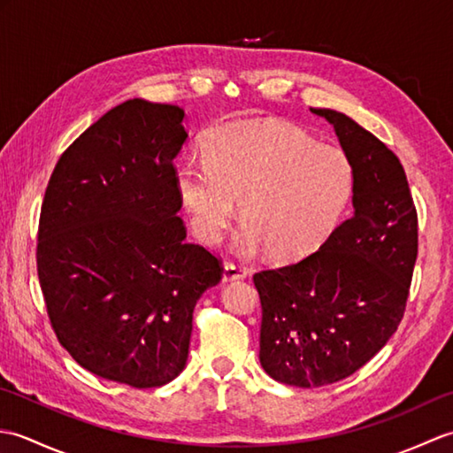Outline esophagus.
<instances>
[{"instance_id":"1","label":"esophagus","mask_w":453,"mask_h":453,"mask_svg":"<svg viewBox=\"0 0 453 453\" xmlns=\"http://www.w3.org/2000/svg\"><path fill=\"white\" fill-rule=\"evenodd\" d=\"M247 274H249V271L243 265L226 263L224 265V274H221V278H224V282H232V280H242V278H245Z\"/></svg>"}]
</instances>
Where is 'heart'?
Wrapping results in <instances>:
<instances>
[{"label": "heart", "mask_w": 453, "mask_h": 453, "mask_svg": "<svg viewBox=\"0 0 453 453\" xmlns=\"http://www.w3.org/2000/svg\"><path fill=\"white\" fill-rule=\"evenodd\" d=\"M204 159H182L175 182L192 227L210 245L224 237L242 202L239 251L268 245L278 257L307 253L333 232L352 196L346 151L292 122L221 124L206 140Z\"/></svg>", "instance_id": "heart-1"}]
</instances>
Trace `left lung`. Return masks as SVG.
Listing matches in <instances>:
<instances>
[{
    "label": "left lung",
    "instance_id": "1",
    "mask_svg": "<svg viewBox=\"0 0 453 453\" xmlns=\"http://www.w3.org/2000/svg\"><path fill=\"white\" fill-rule=\"evenodd\" d=\"M310 111L333 124L352 161L354 211L319 251L253 276L261 365L296 388L349 378L386 346L405 313L418 251L417 210L395 153L342 112Z\"/></svg>",
    "mask_w": 453,
    "mask_h": 453
}]
</instances>
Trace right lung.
I'll return each mask as SVG.
<instances>
[{
	"mask_svg": "<svg viewBox=\"0 0 453 453\" xmlns=\"http://www.w3.org/2000/svg\"><path fill=\"white\" fill-rule=\"evenodd\" d=\"M182 120L177 104L111 109L58 159L41 208L36 268L58 341L81 368L136 389L185 368L192 311L224 271L177 216Z\"/></svg>",
	"mask_w": 453,
	"mask_h": 453,
	"instance_id": "obj_1",
	"label": "right lung"
}]
</instances>
